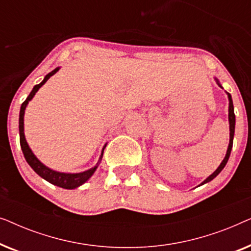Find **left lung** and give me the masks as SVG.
I'll return each instance as SVG.
<instances>
[{
    "label": "left lung",
    "mask_w": 251,
    "mask_h": 251,
    "mask_svg": "<svg viewBox=\"0 0 251 251\" xmlns=\"http://www.w3.org/2000/svg\"><path fill=\"white\" fill-rule=\"evenodd\" d=\"M216 82H217V84L219 85L223 89V87L219 83V81L217 78L215 77ZM227 94V97H228V122H229V143H228V147H227V151H226V155L224 157V160L222 161V163L219 164V167L216 169L214 173H212L210 176L208 178H205V179L202 181V183L199 185V186H201V185H203L205 183H209V181H211L214 178L217 176V175L221 173V171L224 169V167L226 166V163H227L228 161V157L231 155V151H232V146H233V137H234V130H235V114H234V107H233V101H232V97L231 95L228 94V92H226Z\"/></svg>",
    "instance_id": "8db88e82"
}]
</instances>
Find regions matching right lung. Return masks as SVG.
Here are the masks:
<instances>
[{"instance_id":"right-lung-1","label":"right lung","mask_w":251,"mask_h":251,"mask_svg":"<svg viewBox=\"0 0 251 251\" xmlns=\"http://www.w3.org/2000/svg\"><path fill=\"white\" fill-rule=\"evenodd\" d=\"M59 71V67L54 68L52 72H50L49 74L46 75V77L43 78V81L41 82L40 84H36L35 87L33 88V90L30 91V94L28 95V97L26 98V100L22 104V107H20V113H19V136H20V146H22V151L24 153V156L27 161V163L29 164L30 168L35 171V173L39 175L40 177H42L43 179H46L47 181H49L52 185H56V186H59L61 188H66V190H73V188H76L78 186H81L82 184H84L89 178H90L94 173L97 169L99 163H100L101 157H102V153H104V150L106 145L102 147L101 151V155L99 157V161L97 164L91 169L82 171V173H77V174H67V173H59V171L52 170L50 168H48L47 166L41 162V161L37 159V157L34 155V153L32 152V150L29 149L28 144L26 142L25 138V133H24V115H25V109L27 107V104H28L29 100H32L34 96L37 92V90L42 87V85L46 83V82L49 80V78L52 76L53 74H56L57 72Z\"/></svg>"}]
</instances>
